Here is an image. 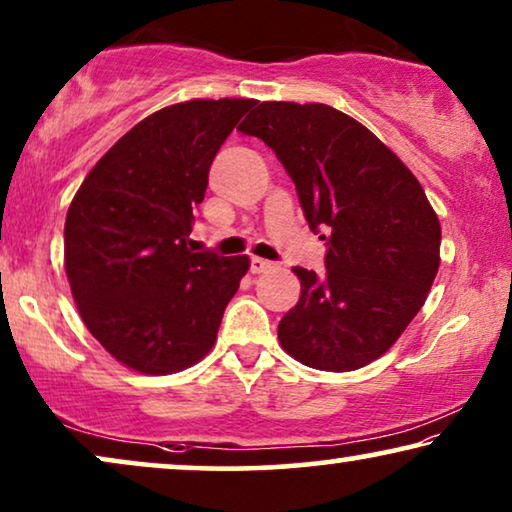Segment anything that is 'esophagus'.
I'll return each instance as SVG.
<instances>
[{
  "label": "esophagus",
  "instance_id": "esophagus-1",
  "mask_svg": "<svg viewBox=\"0 0 512 512\" xmlns=\"http://www.w3.org/2000/svg\"><path fill=\"white\" fill-rule=\"evenodd\" d=\"M270 270H275V263L272 261H265V258H258V256L251 258V272H254V275H261V272H270Z\"/></svg>",
  "mask_w": 512,
  "mask_h": 512
}]
</instances>
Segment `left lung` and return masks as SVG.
<instances>
[{"mask_svg": "<svg viewBox=\"0 0 512 512\" xmlns=\"http://www.w3.org/2000/svg\"><path fill=\"white\" fill-rule=\"evenodd\" d=\"M263 139L296 184L314 233L328 228L326 272L293 268L298 305L282 349L345 373L380 359L422 310L440 265V223L426 193L366 125L328 104L261 102L240 128Z\"/></svg>", "mask_w": 512, "mask_h": 512, "instance_id": "8db88e82", "label": "left lung"}]
</instances>
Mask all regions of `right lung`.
I'll return each instance as SVG.
<instances>
[{
    "mask_svg": "<svg viewBox=\"0 0 512 512\" xmlns=\"http://www.w3.org/2000/svg\"><path fill=\"white\" fill-rule=\"evenodd\" d=\"M256 100H188L146 116L83 179L65 270L93 338L137 373L191 368L214 347L247 256L188 249L209 165Z\"/></svg>",
    "mask_w": 512,
    "mask_h": 512,
    "instance_id": "1",
    "label": "right lung"
}]
</instances>
